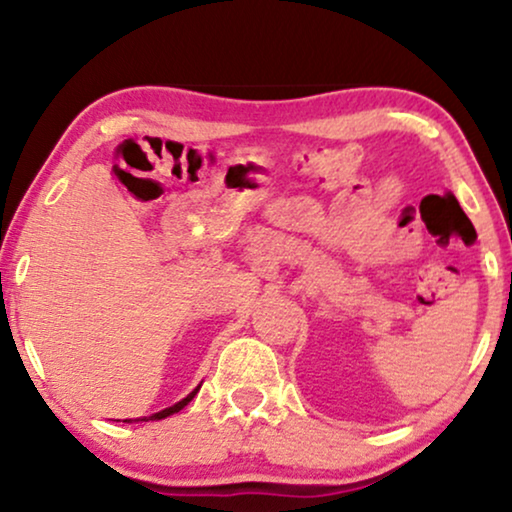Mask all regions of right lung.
<instances>
[{
  "instance_id": "obj_1",
  "label": "right lung",
  "mask_w": 512,
  "mask_h": 512,
  "mask_svg": "<svg viewBox=\"0 0 512 512\" xmlns=\"http://www.w3.org/2000/svg\"><path fill=\"white\" fill-rule=\"evenodd\" d=\"M198 389H200V387H198ZM198 389H193V391H191V394H188L186 398H181V401H179V403H174V405H172V408H165V410H160V412H156V415H151L149 419H165V417H170V415H174V412L184 410V408H186V405L193 401V396H195V394H198ZM149 419H146V417H144V422H149ZM123 422H130V419H123Z\"/></svg>"
}]
</instances>
